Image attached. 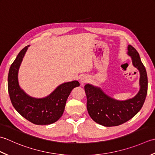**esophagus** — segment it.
I'll list each match as a JSON object with an SVG mask.
<instances>
[{
    "label": "esophagus",
    "instance_id": "esophagus-1",
    "mask_svg": "<svg viewBox=\"0 0 155 155\" xmlns=\"http://www.w3.org/2000/svg\"><path fill=\"white\" fill-rule=\"evenodd\" d=\"M88 81V78L86 75H83L80 79V82H81V86H84V84H86L87 82Z\"/></svg>",
    "mask_w": 155,
    "mask_h": 155
}]
</instances>
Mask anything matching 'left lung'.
I'll list each match as a JSON object with an SVG mask.
<instances>
[{
  "mask_svg": "<svg viewBox=\"0 0 155 155\" xmlns=\"http://www.w3.org/2000/svg\"><path fill=\"white\" fill-rule=\"evenodd\" d=\"M127 55L130 57L132 65L140 74V88L133 97L119 100L107 95L100 87L90 84L84 87L88 114L94 121L100 125L107 127L120 125L133 118L143 106L148 88L146 69L138 51L130 45L127 47Z\"/></svg>",
  "mask_w": 155,
  "mask_h": 155,
  "instance_id": "8db88e82",
  "label": "left lung"
}]
</instances>
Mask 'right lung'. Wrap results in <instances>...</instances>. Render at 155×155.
<instances>
[{
    "instance_id": "obj_1",
    "label": "right lung",
    "mask_w": 155,
    "mask_h": 155,
    "mask_svg": "<svg viewBox=\"0 0 155 155\" xmlns=\"http://www.w3.org/2000/svg\"><path fill=\"white\" fill-rule=\"evenodd\" d=\"M29 46L21 50L9 69V96L15 110L27 120L37 125L51 124L61 117L68 96L74 88L80 86V83L76 80L63 83L43 97H35L27 94L19 85L18 71Z\"/></svg>"
}]
</instances>
